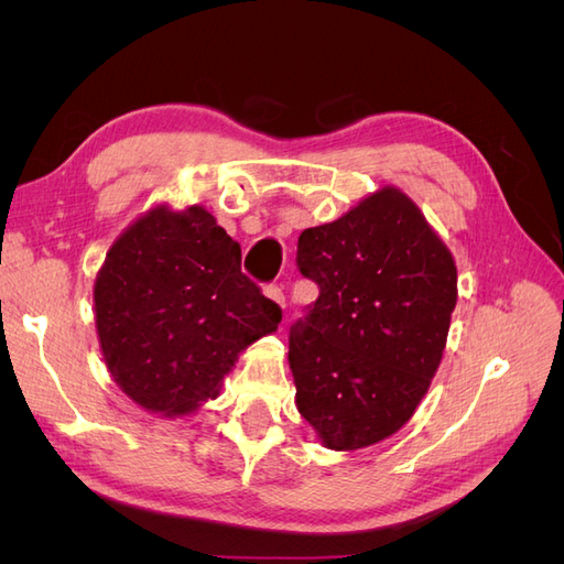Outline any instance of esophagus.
<instances>
[{"mask_svg": "<svg viewBox=\"0 0 564 564\" xmlns=\"http://www.w3.org/2000/svg\"><path fill=\"white\" fill-rule=\"evenodd\" d=\"M272 303H278L280 308H284V292L280 286H275V284H270V286H265V292H263Z\"/></svg>", "mask_w": 564, "mask_h": 564, "instance_id": "esophagus-1", "label": "esophagus"}]
</instances>
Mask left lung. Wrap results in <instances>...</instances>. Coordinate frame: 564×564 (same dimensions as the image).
<instances>
[{"label": "left lung", "instance_id": "1", "mask_svg": "<svg viewBox=\"0 0 564 564\" xmlns=\"http://www.w3.org/2000/svg\"><path fill=\"white\" fill-rule=\"evenodd\" d=\"M299 270L319 286L289 336L296 406L322 445L352 452L414 416L447 346L456 263L416 202L383 185L303 230Z\"/></svg>", "mask_w": 564, "mask_h": 564}]
</instances>
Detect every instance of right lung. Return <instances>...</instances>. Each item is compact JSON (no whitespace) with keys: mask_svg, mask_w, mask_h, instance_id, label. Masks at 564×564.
Returning <instances> with one entry per match:
<instances>
[{"mask_svg":"<svg viewBox=\"0 0 564 564\" xmlns=\"http://www.w3.org/2000/svg\"><path fill=\"white\" fill-rule=\"evenodd\" d=\"M240 265V245L197 204H155L117 237L94 282V315L106 367L129 400L191 416L218 395L242 350L278 332L280 305Z\"/></svg>","mask_w":564,"mask_h":564,"instance_id":"1","label":"right lung"}]
</instances>
